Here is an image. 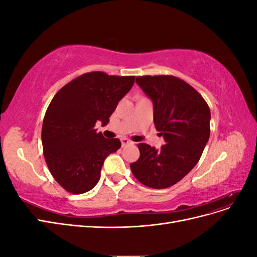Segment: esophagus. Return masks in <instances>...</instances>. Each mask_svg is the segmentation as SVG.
Returning a JSON list of instances; mask_svg holds the SVG:
<instances>
[{
    "label": "esophagus",
    "instance_id": "1",
    "mask_svg": "<svg viewBox=\"0 0 257 257\" xmlns=\"http://www.w3.org/2000/svg\"><path fill=\"white\" fill-rule=\"evenodd\" d=\"M121 144H122V147H125V146H127V145H131L132 142L128 141L127 138H122V139H121Z\"/></svg>",
    "mask_w": 257,
    "mask_h": 257
}]
</instances>
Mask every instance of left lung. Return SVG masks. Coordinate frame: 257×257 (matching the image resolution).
Returning <instances> with one entry per match:
<instances>
[{
  "instance_id": "left-lung-1",
  "label": "left lung",
  "mask_w": 257,
  "mask_h": 257,
  "mask_svg": "<svg viewBox=\"0 0 257 257\" xmlns=\"http://www.w3.org/2000/svg\"><path fill=\"white\" fill-rule=\"evenodd\" d=\"M136 83L152 100L153 122L165 141L160 149L139 144L131 164L137 180L152 189L176 184L195 166L210 136L209 106L189 83L174 76H144Z\"/></svg>"
}]
</instances>
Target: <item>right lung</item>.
Returning <instances> with one entry per match:
<instances>
[{"mask_svg": "<svg viewBox=\"0 0 257 257\" xmlns=\"http://www.w3.org/2000/svg\"><path fill=\"white\" fill-rule=\"evenodd\" d=\"M134 81V76L92 72L68 82L52 98L43 122L44 157L67 192L82 194L94 188L105 159L120 149L118 138L106 139L94 126L109 122Z\"/></svg>", "mask_w": 257, "mask_h": 257, "instance_id": "1", "label": "right lung"}]
</instances>
